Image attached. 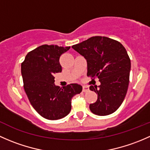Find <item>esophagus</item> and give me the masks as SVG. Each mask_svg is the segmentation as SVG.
I'll return each mask as SVG.
<instances>
[{
    "label": "esophagus",
    "mask_w": 150,
    "mask_h": 150,
    "mask_svg": "<svg viewBox=\"0 0 150 150\" xmlns=\"http://www.w3.org/2000/svg\"><path fill=\"white\" fill-rule=\"evenodd\" d=\"M89 90V89L88 87H86V86H83V88H82V91L84 92H88V91Z\"/></svg>",
    "instance_id": "obj_1"
}]
</instances>
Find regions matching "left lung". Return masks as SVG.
Masks as SVG:
<instances>
[{
	"label": "left lung",
	"instance_id": "1",
	"mask_svg": "<svg viewBox=\"0 0 150 150\" xmlns=\"http://www.w3.org/2000/svg\"><path fill=\"white\" fill-rule=\"evenodd\" d=\"M87 62V76L98 78L100 85L90 86L98 100L89 109L98 115H108L123 103L129 83L131 61L119 42L106 37L95 36L72 46Z\"/></svg>",
	"mask_w": 150,
	"mask_h": 150
}]
</instances>
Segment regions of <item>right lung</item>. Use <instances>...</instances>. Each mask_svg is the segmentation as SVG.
<instances>
[{"label": "right lung", "instance_id": "right-lung-1", "mask_svg": "<svg viewBox=\"0 0 150 150\" xmlns=\"http://www.w3.org/2000/svg\"><path fill=\"white\" fill-rule=\"evenodd\" d=\"M70 47L43 45L26 55L21 64L24 88L31 105L43 118L58 120L71 109V98L82 90L80 84L60 87L55 84L54 75L62 71L60 56Z\"/></svg>", "mask_w": 150, "mask_h": 150}]
</instances>
